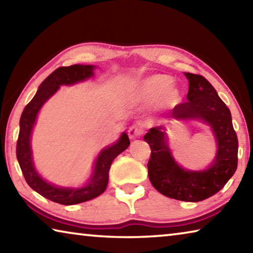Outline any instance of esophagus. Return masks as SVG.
<instances>
[{
	"label": "esophagus",
	"mask_w": 253,
	"mask_h": 253,
	"mask_svg": "<svg viewBox=\"0 0 253 253\" xmlns=\"http://www.w3.org/2000/svg\"><path fill=\"white\" fill-rule=\"evenodd\" d=\"M142 135V129H140V127L138 125H132L129 127V129H128V136H129V138L134 139L137 138V137H139Z\"/></svg>",
	"instance_id": "34e87169"
}]
</instances>
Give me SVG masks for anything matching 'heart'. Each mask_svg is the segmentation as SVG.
Here are the masks:
<instances>
[{
	"instance_id": "1",
	"label": "heart",
	"mask_w": 253,
	"mask_h": 253,
	"mask_svg": "<svg viewBox=\"0 0 253 253\" xmlns=\"http://www.w3.org/2000/svg\"><path fill=\"white\" fill-rule=\"evenodd\" d=\"M172 83V78L165 75L149 77L140 85L139 99L147 104H158L165 109L174 108L181 101V92Z\"/></svg>"
}]
</instances>
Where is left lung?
Instances as JSON below:
<instances>
[{
    "instance_id": "left-lung-1",
    "label": "left lung",
    "mask_w": 253,
    "mask_h": 253,
    "mask_svg": "<svg viewBox=\"0 0 253 253\" xmlns=\"http://www.w3.org/2000/svg\"><path fill=\"white\" fill-rule=\"evenodd\" d=\"M186 102L174 107L170 117L177 121L199 119L211 126L215 136L216 156L209 169L200 172L182 169L170 154L165 128L153 127L144 136L151 147L148 177L161 194L185 202H200L216 194L238 168V137L230 109L203 76L187 72Z\"/></svg>"
}]
</instances>
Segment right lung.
<instances>
[{"mask_svg":"<svg viewBox=\"0 0 253 253\" xmlns=\"http://www.w3.org/2000/svg\"><path fill=\"white\" fill-rule=\"evenodd\" d=\"M93 66L74 65L70 67H60L42 81L36 96L25 106L20 119V132L16 143V157L21 170L29 186L50 201L63 205H72L95 199L104 193L108 184V172L113 161L119 154L129 146V138L126 132H123L121 138L113 146L102 149L98 155L95 169L87 185L81 188L58 187L45 182L34 169L32 161L31 137L32 128L36 123L37 115L42 105L58 90L62 84H74L93 76Z\"/></svg>","mask_w":253,"mask_h":253,"instance_id":"right-lung-1","label":"right lung"}]
</instances>
